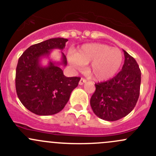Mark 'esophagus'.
Listing matches in <instances>:
<instances>
[{
	"label": "esophagus",
	"instance_id": "34e87169",
	"mask_svg": "<svg viewBox=\"0 0 156 156\" xmlns=\"http://www.w3.org/2000/svg\"><path fill=\"white\" fill-rule=\"evenodd\" d=\"M86 81H87V80H86L85 78H81V79H80V81H79V84H80V85H82V84H84V83L86 82Z\"/></svg>",
	"mask_w": 156,
	"mask_h": 156
}]
</instances>
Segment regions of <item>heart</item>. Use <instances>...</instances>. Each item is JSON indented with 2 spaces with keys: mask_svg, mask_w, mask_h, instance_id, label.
Returning a JSON list of instances; mask_svg holds the SVG:
<instances>
[{
  "mask_svg": "<svg viewBox=\"0 0 156 156\" xmlns=\"http://www.w3.org/2000/svg\"><path fill=\"white\" fill-rule=\"evenodd\" d=\"M71 63L81 69L89 63L87 72L99 81L114 76L123 63V53L117 48H112L101 43L83 45L73 55L69 56Z\"/></svg>",
  "mask_w": 156,
  "mask_h": 156,
  "instance_id": "obj_1",
  "label": "heart"
}]
</instances>
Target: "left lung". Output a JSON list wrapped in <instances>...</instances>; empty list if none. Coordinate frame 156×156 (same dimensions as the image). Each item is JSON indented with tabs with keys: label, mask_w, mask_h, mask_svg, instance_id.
<instances>
[{
	"label": "left lung",
	"mask_w": 156,
	"mask_h": 156,
	"mask_svg": "<svg viewBox=\"0 0 156 156\" xmlns=\"http://www.w3.org/2000/svg\"><path fill=\"white\" fill-rule=\"evenodd\" d=\"M123 52L122 70L108 81L96 83V90L90 98L94 113L107 121H116L129 114L140 96L141 71L135 58L125 50Z\"/></svg>",
	"instance_id": "8db88e82"
}]
</instances>
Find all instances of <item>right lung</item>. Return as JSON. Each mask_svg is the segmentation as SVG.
<instances>
[{"mask_svg": "<svg viewBox=\"0 0 156 156\" xmlns=\"http://www.w3.org/2000/svg\"><path fill=\"white\" fill-rule=\"evenodd\" d=\"M67 39L53 38L30 46L18 60L16 69V94L23 105L35 114L53 115L61 111L71 93L78 86L80 77H66L59 65L66 66L62 53L61 62H49L43 67L42 57L49 56L54 49L62 50Z\"/></svg>", "mask_w": 156, "mask_h": 156, "instance_id": "1", "label": "right lung"}]
</instances>
